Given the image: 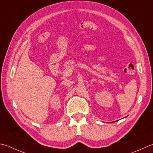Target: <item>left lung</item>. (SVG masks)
I'll return each mask as SVG.
<instances>
[{"label": "left lung", "mask_w": 153, "mask_h": 153, "mask_svg": "<svg viewBox=\"0 0 153 153\" xmlns=\"http://www.w3.org/2000/svg\"><path fill=\"white\" fill-rule=\"evenodd\" d=\"M113 122H115V121H113Z\"/></svg>", "instance_id": "1"}]
</instances>
